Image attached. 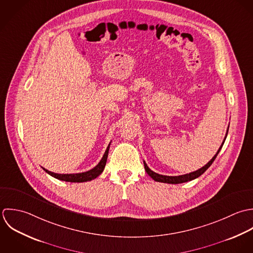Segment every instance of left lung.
Returning a JSON list of instances; mask_svg holds the SVG:
<instances>
[{
  "label": "left lung",
  "instance_id": "8db88e82",
  "mask_svg": "<svg viewBox=\"0 0 253 253\" xmlns=\"http://www.w3.org/2000/svg\"><path fill=\"white\" fill-rule=\"evenodd\" d=\"M228 131H229V127H228V130H227V133H226V136H225V139L221 145V147L219 148L218 152H216V154L212 157V159L207 162V164H205L203 167H202L201 169L197 170V171H194V172H191L189 174H185V175H180V176H165V175H160V174H157L155 172H153L152 170H151L149 168V166L147 165V163L144 161V165H145V170L146 172L149 174L150 177H152V179L156 182H161V183H167V184H181V183H185V182H188V181H192L198 177H200L202 174H203L209 167L210 165L213 163V161L215 160L216 156L218 155V153L220 152V150L222 149L224 143H225V140L227 138V135H228Z\"/></svg>",
  "mask_w": 253,
  "mask_h": 253
}]
</instances>
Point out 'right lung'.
Masks as SVG:
<instances>
[{"mask_svg": "<svg viewBox=\"0 0 253 253\" xmlns=\"http://www.w3.org/2000/svg\"><path fill=\"white\" fill-rule=\"evenodd\" d=\"M109 146L110 143L108 145V147L106 148V151L104 152L101 161L98 163L97 166H95L93 169L86 171V172H82V173H76V174H57V173H53L51 172L45 168H43L48 174H50L53 178L58 179L60 181H65V182H71V183H82V182H88V181H92L94 179H96L98 176H100L104 167L106 164V159H107V155H108V151H109Z\"/></svg>", "mask_w": 253, "mask_h": 253, "instance_id": "add662e5", "label": "right lung"}]
</instances>
